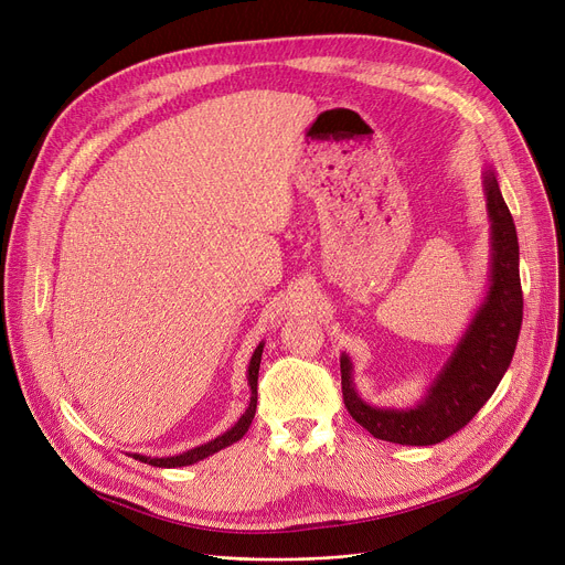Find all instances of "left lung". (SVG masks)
I'll use <instances>...</instances> for the list:
<instances>
[{
  "instance_id": "1",
  "label": "left lung",
  "mask_w": 565,
  "mask_h": 565,
  "mask_svg": "<svg viewBox=\"0 0 565 565\" xmlns=\"http://www.w3.org/2000/svg\"><path fill=\"white\" fill-rule=\"evenodd\" d=\"M481 186L490 221L488 287L468 328L419 399L411 406L364 402L353 381V360L349 353L340 355L347 411L379 440L411 447L443 443L483 408L513 360L522 326L518 232L497 173L483 171Z\"/></svg>"
}]
</instances>
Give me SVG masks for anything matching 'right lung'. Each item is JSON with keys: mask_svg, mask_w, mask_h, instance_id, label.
Wrapping results in <instances>:
<instances>
[{"mask_svg": "<svg viewBox=\"0 0 565 565\" xmlns=\"http://www.w3.org/2000/svg\"><path fill=\"white\" fill-rule=\"evenodd\" d=\"M262 351H264V342H259L250 355V362H248V372H246V379H248V390H250V402L246 406V411L242 413V417L232 424L225 434L216 436L214 440L205 443V445H198V447H191L189 451H182V454H175V456H146V454H129L135 460H141V462H148V466L152 468H184V466H193V462H201L205 458H210L212 454L235 445L237 440L244 438V434L248 430L253 417H255V408H257V374H259V362H262Z\"/></svg>", "mask_w": 565, "mask_h": 565, "instance_id": "add662e5", "label": "right lung"}]
</instances>
